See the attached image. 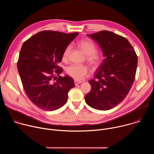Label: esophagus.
I'll return each instance as SVG.
<instances>
[{
	"instance_id": "esophagus-1",
	"label": "esophagus",
	"mask_w": 154,
	"mask_h": 154,
	"mask_svg": "<svg viewBox=\"0 0 154 154\" xmlns=\"http://www.w3.org/2000/svg\"><path fill=\"white\" fill-rule=\"evenodd\" d=\"M82 83V82H81V81L74 80V83H75V85H79V84H80V83Z\"/></svg>"
}]
</instances>
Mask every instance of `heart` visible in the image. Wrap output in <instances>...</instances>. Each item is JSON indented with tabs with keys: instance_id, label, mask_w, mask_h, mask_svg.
<instances>
[{
	"instance_id": "obj_1",
	"label": "heart",
	"mask_w": 154,
	"mask_h": 154,
	"mask_svg": "<svg viewBox=\"0 0 154 154\" xmlns=\"http://www.w3.org/2000/svg\"><path fill=\"white\" fill-rule=\"evenodd\" d=\"M79 48L86 55V59L93 66H98L102 61L100 55L97 52V48L95 44L89 39H83L78 42ZM71 50V46L68 45L63 51L62 60L66 61L68 58ZM67 74L76 80H82L88 72V69L85 65L72 64L66 69Z\"/></svg>"
}]
</instances>
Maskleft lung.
I'll use <instances>...</instances> for the list:
<instances>
[{
  "label": "left lung",
  "mask_w": 154,
  "mask_h": 154,
  "mask_svg": "<svg viewBox=\"0 0 154 154\" xmlns=\"http://www.w3.org/2000/svg\"><path fill=\"white\" fill-rule=\"evenodd\" d=\"M88 36L99 44L105 58L94 79L89 80L91 88L85 99L94 109L108 110L119 104L130 90L138 57L129 41L113 32L102 30Z\"/></svg>",
  "instance_id": "left-lung-1"
}]
</instances>
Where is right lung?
Returning <instances> with one entry per match:
<instances>
[{
    "label": "right lung",
    "instance_id": "1",
    "mask_svg": "<svg viewBox=\"0 0 154 154\" xmlns=\"http://www.w3.org/2000/svg\"><path fill=\"white\" fill-rule=\"evenodd\" d=\"M78 35L42 31L26 40L21 48L17 67L24 90L31 102L43 110L63 106L75 86L71 77L59 75L63 68L58 64L65 48Z\"/></svg>",
    "mask_w": 154,
    "mask_h": 154
}]
</instances>
